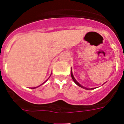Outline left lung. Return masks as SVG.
<instances>
[{
    "label": "left lung",
    "instance_id": "1",
    "mask_svg": "<svg viewBox=\"0 0 124 124\" xmlns=\"http://www.w3.org/2000/svg\"><path fill=\"white\" fill-rule=\"evenodd\" d=\"M71 78H72V79H73V81H74V83H75L76 84H77L78 86H79V87H82V88L86 89H87V90H91V89H94V88H91V89H89V88H87V87H84V86H81V84H80L77 81H76V80L75 79H74V76H73V73H72L71 71Z\"/></svg>",
    "mask_w": 124,
    "mask_h": 124
}]
</instances>
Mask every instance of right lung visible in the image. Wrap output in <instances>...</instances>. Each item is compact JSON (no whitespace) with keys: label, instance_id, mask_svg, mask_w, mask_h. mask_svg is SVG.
I'll return each instance as SVG.
<instances>
[{"label":"right lung","instance_id":"1","mask_svg":"<svg viewBox=\"0 0 124 124\" xmlns=\"http://www.w3.org/2000/svg\"><path fill=\"white\" fill-rule=\"evenodd\" d=\"M39 86H38V87H39ZM33 88H36V87H33Z\"/></svg>","mask_w":124,"mask_h":124}]
</instances>
